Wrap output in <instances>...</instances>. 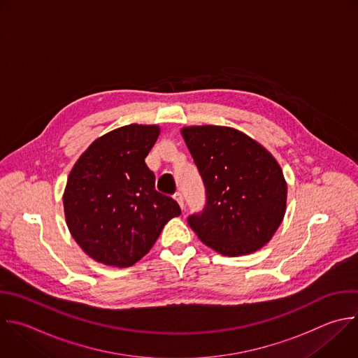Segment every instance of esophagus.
<instances>
[{
	"instance_id": "esophagus-1",
	"label": "esophagus",
	"mask_w": 358,
	"mask_h": 358,
	"mask_svg": "<svg viewBox=\"0 0 358 358\" xmlns=\"http://www.w3.org/2000/svg\"><path fill=\"white\" fill-rule=\"evenodd\" d=\"M173 198L178 202V205L181 206V209H184V198H182V195H181L180 192H176V194L173 195Z\"/></svg>"
}]
</instances>
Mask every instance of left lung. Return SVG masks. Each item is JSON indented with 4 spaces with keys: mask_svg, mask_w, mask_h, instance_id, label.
Segmentation results:
<instances>
[{
    "mask_svg": "<svg viewBox=\"0 0 358 358\" xmlns=\"http://www.w3.org/2000/svg\"><path fill=\"white\" fill-rule=\"evenodd\" d=\"M206 205L188 224L219 255H250L267 245L287 210V181L274 156L246 134L216 125L184 127Z\"/></svg>",
    "mask_w": 358,
    "mask_h": 358,
    "instance_id": "obj_1",
    "label": "left lung"
}]
</instances>
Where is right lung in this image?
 Segmentation results:
<instances>
[{
  "instance_id": "right-lung-1",
  "label": "right lung",
  "mask_w": 358,
  "mask_h": 358,
  "mask_svg": "<svg viewBox=\"0 0 358 358\" xmlns=\"http://www.w3.org/2000/svg\"><path fill=\"white\" fill-rule=\"evenodd\" d=\"M157 125H127L95 139L73 166L63 194L67 227L96 263L131 267L156 243L178 203L155 188L145 159Z\"/></svg>"
}]
</instances>
